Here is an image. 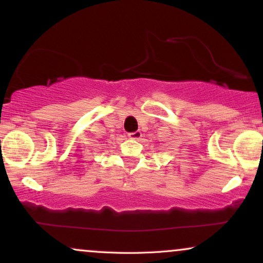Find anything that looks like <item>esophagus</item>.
<instances>
[{"label":"esophagus","instance_id":"esophagus-1","mask_svg":"<svg viewBox=\"0 0 263 263\" xmlns=\"http://www.w3.org/2000/svg\"><path fill=\"white\" fill-rule=\"evenodd\" d=\"M128 137L131 138V140H140V138L142 137V132L141 131L131 132V134H128Z\"/></svg>","mask_w":263,"mask_h":263}]
</instances>
